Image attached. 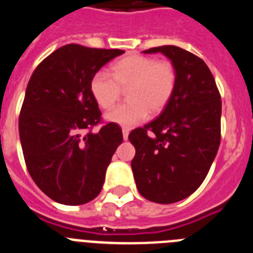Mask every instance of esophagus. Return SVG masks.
I'll list each match as a JSON object with an SVG mask.
<instances>
[{
    "instance_id": "esophagus-1",
    "label": "esophagus",
    "mask_w": 253,
    "mask_h": 253,
    "mask_svg": "<svg viewBox=\"0 0 253 253\" xmlns=\"http://www.w3.org/2000/svg\"><path fill=\"white\" fill-rule=\"evenodd\" d=\"M128 137H129V129L123 128V139L128 140Z\"/></svg>"
}]
</instances>
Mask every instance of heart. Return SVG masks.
<instances>
[{"instance_id": "obj_1", "label": "heart", "mask_w": 253, "mask_h": 253, "mask_svg": "<svg viewBox=\"0 0 253 253\" xmlns=\"http://www.w3.org/2000/svg\"><path fill=\"white\" fill-rule=\"evenodd\" d=\"M176 84L175 68L169 62L144 55H128L111 66V75L97 71L90 81V92L102 109H110L126 88L129 101L105 115L107 122L134 126L147 119L149 110L158 113L171 99Z\"/></svg>"}]
</instances>
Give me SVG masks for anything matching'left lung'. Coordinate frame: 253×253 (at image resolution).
<instances>
[{
    "mask_svg": "<svg viewBox=\"0 0 253 253\" xmlns=\"http://www.w3.org/2000/svg\"><path fill=\"white\" fill-rule=\"evenodd\" d=\"M162 53L176 72L175 90L157 119L134 129V180L143 198L172 204L187 198L207 177L220 144L222 101L203 59L175 45L151 48Z\"/></svg>",
    "mask_w": 253,
    "mask_h": 253,
    "instance_id": "left-lung-1",
    "label": "left lung"
}]
</instances>
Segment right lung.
I'll use <instances>...</instances> for the list:
<instances>
[{"label": "right lung", "instance_id": "right-lung-1", "mask_svg": "<svg viewBox=\"0 0 253 253\" xmlns=\"http://www.w3.org/2000/svg\"><path fill=\"white\" fill-rule=\"evenodd\" d=\"M123 53L68 44L48 55L29 81L19 118L22 153L38 187L59 204L82 205L99 195L123 143L114 123L91 131L101 111L90 92L92 76Z\"/></svg>", "mask_w": 253, "mask_h": 253}]
</instances>
